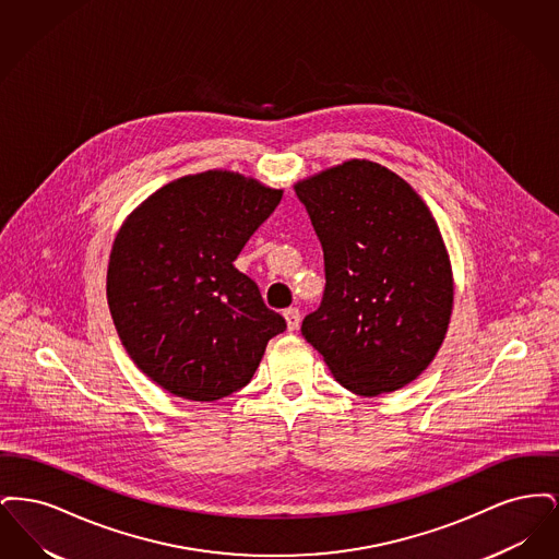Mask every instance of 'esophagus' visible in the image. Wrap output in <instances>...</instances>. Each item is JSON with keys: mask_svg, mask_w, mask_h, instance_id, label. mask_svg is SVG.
<instances>
[{"mask_svg": "<svg viewBox=\"0 0 559 559\" xmlns=\"http://www.w3.org/2000/svg\"><path fill=\"white\" fill-rule=\"evenodd\" d=\"M285 320H287L289 331H295L299 326V310L297 308H287L285 310Z\"/></svg>", "mask_w": 559, "mask_h": 559, "instance_id": "34e87169", "label": "esophagus"}]
</instances>
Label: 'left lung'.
Instances as JSON below:
<instances>
[{
	"label": "left lung",
	"mask_w": 559,
	"mask_h": 559,
	"mask_svg": "<svg viewBox=\"0 0 559 559\" xmlns=\"http://www.w3.org/2000/svg\"><path fill=\"white\" fill-rule=\"evenodd\" d=\"M324 255L319 310L301 322L333 377L358 396L417 379L452 310L449 253L421 197L394 171L346 160L295 185Z\"/></svg>",
	"instance_id": "obj_1"
}]
</instances>
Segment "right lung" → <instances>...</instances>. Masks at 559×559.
Wrapping results in <instances>:
<instances>
[{
  "label": "right lung",
  "mask_w": 559,
  "mask_h": 559,
  "mask_svg": "<svg viewBox=\"0 0 559 559\" xmlns=\"http://www.w3.org/2000/svg\"><path fill=\"white\" fill-rule=\"evenodd\" d=\"M281 197L240 174L203 171L159 188L121 226L110 317L135 367L169 394L213 402L239 392L287 329L233 266Z\"/></svg>",
  "instance_id": "right-lung-1"
}]
</instances>
